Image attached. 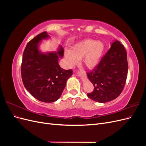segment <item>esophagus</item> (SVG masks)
<instances>
[{"label":"esophagus","mask_w":146,"mask_h":146,"mask_svg":"<svg viewBox=\"0 0 146 146\" xmlns=\"http://www.w3.org/2000/svg\"><path fill=\"white\" fill-rule=\"evenodd\" d=\"M83 72H85V71H83Z\"/></svg>","instance_id":"1"}]
</instances>
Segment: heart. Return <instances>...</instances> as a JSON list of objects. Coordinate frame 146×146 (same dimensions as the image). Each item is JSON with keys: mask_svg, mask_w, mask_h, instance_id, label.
<instances>
[{"mask_svg": "<svg viewBox=\"0 0 146 146\" xmlns=\"http://www.w3.org/2000/svg\"><path fill=\"white\" fill-rule=\"evenodd\" d=\"M105 51V44L102 41L88 39L73 46L70 50H66L64 55L70 67L82 59L86 67L92 69L98 65Z\"/></svg>", "mask_w": 146, "mask_h": 146, "instance_id": "b5f03b06", "label": "heart"}]
</instances>
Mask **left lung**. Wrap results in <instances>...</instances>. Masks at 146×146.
<instances>
[{
  "label": "left lung",
  "mask_w": 146,
  "mask_h": 146,
  "mask_svg": "<svg viewBox=\"0 0 146 146\" xmlns=\"http://www.w3.org/2000/svg\"><path fill=\"white\" fill-rule=\"evenodd\" d=\"M127 73V52L124 46L116 41L98 65L86 73L94 86L93 91L87 94L88 97L100 103L115 99L123 90Z\"/></svg>",
  "instance_id": "left-lung-1"
}]
</instances>
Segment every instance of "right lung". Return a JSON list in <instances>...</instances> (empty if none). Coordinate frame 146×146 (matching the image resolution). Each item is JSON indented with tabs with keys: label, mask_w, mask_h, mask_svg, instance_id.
I'll list each match as a JSON object with an SVG mask.
<instances>
[{
	"label": "right lung",
	"mask_w": 146,
	"mask_h": 146,
	"mask_svg": "<svg viewBox=\"0 0 146 146\" xmlns=\"http://www.w3.org/2000/svg\"><path fill=\"white\" fill-rule=\"evenodd\" d=\"M48 37L47 32H44L27 43L21 70L26 90L37 100L50 103L60 98L72 70H64L58 64L59 57L64 55L63 47H60L57 53L42 54L39 51V42Z\"/></svg>",
	"instance_id": "add662e5"
}]
</instances>
